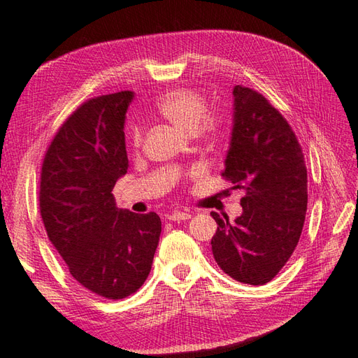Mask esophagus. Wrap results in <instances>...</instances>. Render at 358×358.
I'll use <instances>...</instances> for the list:
<instances>
[{
  "label": "esophagus",
  "mask_w": 358,
  "mask_h": 358,
  "mask_svg": "<svg viewBox=\"0 0 358 358\" xmlns=\"http://www.w3.org/2000/svg\"><path fill=\"white\" fill-rule=\"evenodd\" d=\"M191 217V212L187 210H175L172 214L167 215V220H169V222H183V220H189Z\"/></svg>",
  "instance_id": "34e87169"
}]
</instances>
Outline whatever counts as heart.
Instances as JSON below:
<instances>
[{
    "label": "heart",
    "mask_w": 358,
    "mask_h": 358,
    "mask_svg": "<svg viewBox=\"0 0 358 358\" xmlns=\"http://www.w3.org/2000/svg\"><path fill=\"white\" fill-rule=\"evenodd\" d=\"M157 112L171 121L177 127L185 129V131H196L199 134L206 136V138H215L222 132L223 121L214 112L204 113L206 103L204 98L195 92L192 89L178 87L172 89L158 98L155 103ZM131 140L134 146H140L143 140V131L140 126H134L131 131Z\"/></svg>",
    "instance_id": "1"
}]
</instances>
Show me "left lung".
<instances>
[{"label": "left lung", "instance_id": "obj_1", "mask_svg": "<svg viewBox=\"0 0 358 358\" xmlns=\"http://www.w3.org/2000/svg\"><path fill=\"white\" fill-rule=\"evenodd\" d=\"M234 127L222 177L245 189L243 214L212 217V254L223 272L245 285L268 283L299 245L308 209V171L286 118L257 90L234 87Z\"/></svg>", "mask_w": 358, "mask_h": 358}]
</instances>
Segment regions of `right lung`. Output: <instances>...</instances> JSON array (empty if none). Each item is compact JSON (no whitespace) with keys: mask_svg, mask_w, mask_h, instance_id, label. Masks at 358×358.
<instances>
[{"mask_svg":"<svg viewBox=\"0 0 358 358\" xmlns=\"http://www.w3.org/2000/svg\"><path fill=\"white\" fill-rule=\"evenodd\" d=\"M131 90L90 98L67 118L43 159L40 212L71 275L121 300L146 281L162 234L155 212L118 209L113 186L127 172L124 118Z\"/></svg>","mask_w":358,"mask_h":358,"instance_id":"right-lung-1","label":"right lung"}]
</instances>
